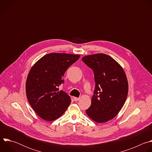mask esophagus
<instances>
[{
	"mask_svg": "<svg viewBox=\"0 0 152 152\" xmlns=\"http://www.w3.org/2000/svg\"><path fill=\"white\" fill-rule=\"evenodd\" d=\"M73 99H74L75 101H76V102H77V101H78V100H80V98H78V97H74Z\"/></svg>",
	"mask_w": 152,
	"mask_h": 152,
	"instance_id": "esophagus-1",
	"label": "esophagus"
}]
</instances>
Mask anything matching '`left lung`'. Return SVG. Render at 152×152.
Masks as SVG:
<instances>
[{
    "label": "left lung",
    "mask_w": 152,
    "mask_h": 152,
    "mask_svg": "<svg viewBox=\"0 0 152 152\" xmlns=\"http://www.w3.org/2000/svg\"><path fill=\"white\" fill-rule=\"evenodd\" d=\"M82 60L93 69L96 82L91 104L86 113L98 123L107 122L118 114L127 99L126 73L115 59L106 54L86 55Z\"/></svg>",
    "instance_id": "left-lung-1"
}]
</instances>
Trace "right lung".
<instances>
[{
  "label": "right lung",
  "mask_w": 152,
  "mask_h": 152,
  "mask_svg": "<svg viewBox=\"0 0 152 152\" xmlns=\"http://www.w3.org/2000/svg\"><path fill=\"white\" fill-rule=\"evenodd\" d=\"M79 55L52 53L43 56L31 67L26 82L28 100L36 114L46 121L60 117L71 103L70 97L58 86L67 69Z\"/></svg>",
  "instance_id": "1"
}]
</instances>
